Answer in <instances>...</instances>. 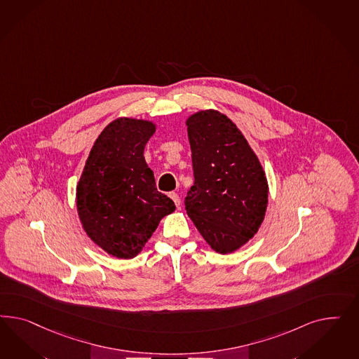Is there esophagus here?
I'll return each mask as SVG.
<instances>
[{"instance_id":"esophagus-1","label":"esophagus","mask_w":359,"mask_h":359,"mask_svg":"<svg viewBox=\"0 0 359 359\" xmlns=\"http://www.w3.org/2000/svg\"><path fill=\"white\" fill-rule=\"evenodd\" d=\"M170 197L172 198L175 205H176L177 209H179V207H180V197H179V195H177V194H175V192H171V194H170Z\"/></svg>"}]
</instances>
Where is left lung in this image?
Here are the masks:
<instances>
[{
  "label": "left lung",
  "mask_w": 359,
  "mask_h": 359,
  "mask_svg": "<svg viewBox=\"0 0 359 359\" xmlns=\"http://www.w3.org/2000/svg\"><path fill=\"white\" fill-rule=\"evenodd\" d=\"M195 183L187 215L219 254L238 250L264 219L269 184L261 162L233 121L215 109L185 121Z\"/></svg>",
  "instance_id": "obj_1"
}]
</instances>
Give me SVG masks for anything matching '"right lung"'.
<instances>
[{"label": "right lung", "instance_id": "1", "mask_svg": "<svg viewBox=\"0 0 359 359\" xmlns=\"http://www.w3.org/2000/svg\"><path fill=\"white\" fill-rule=\"evenodd\" d=\"M151 121L122 117L101 131L76 187L77 213L88 237L109 255L141 252L174 201L156 189L143 150L155 133Z\"/></svg>", "mask_w": 359, "mask_h": 359}]
</instances>
